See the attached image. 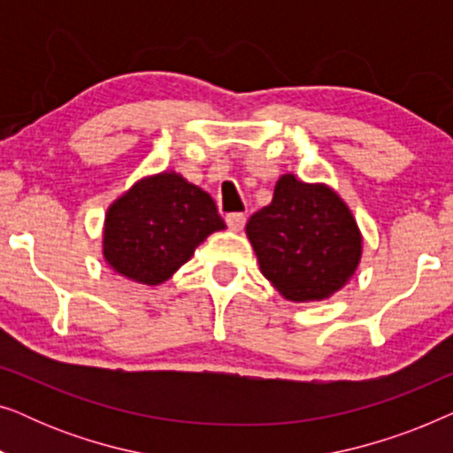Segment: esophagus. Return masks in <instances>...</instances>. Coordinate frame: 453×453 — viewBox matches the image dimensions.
Segmentation results:
<instances>
[{"mask_svg":"<svg viewBox=\"0 0 453 453\" xmlns=\"http://www.w3.org/2000/svg\"><path fill=\"white\" fill-rule=\"evenodd\" d=\"M245 222H247L245 214H241V212L226 214V225H228V228H233V231H241V228L245 226Z\"/></svg>","mask_w":453,"mask_h":453,"instance_id":"esophagus-1","label":"esophagus"}]
</instances>
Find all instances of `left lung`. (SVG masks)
Wrapping results in <instances>:
<instances>
[{
  "instance_id": "8db88e82",
  "label": "left lung",
  "mask_w": 453,
  "mask_h": 453,
  "mask_svg": "<svg viewBox=\"0 0 453 453\" xmlns=\"http://www.w3.org/2000/svg\"><path fill=\"white\" fill-rule=\"evenodd\" d=\"M262 274L290 301H319L342 288L361 259L350 210L326 185L278 179L270 206L247 222Z\"/></svg>"
}]
</instances>
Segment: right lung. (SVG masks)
<instances>
[{
    "instance_id": "obj_1",
    "label": "right lung",
    "mask_w": 453,
    "mask_h": 453,
    "mask_svg": "<svg viewBox=\"0 0 453 453\" xmlns=\"http://www.w3.org/2000/svg\"><path fill=\"white\" fill-rule=\"evenodd\" d=\"M225 220L206 191L175 173L142 179L109 208L104 259L119 274L160 284Z\"/></svg>"
}]
</instances>
